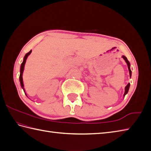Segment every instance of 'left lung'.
<instances>
[{"mask_svg":"<svg viewBox=\"0 0 151 151\" xmlns=\"http://www.w3.org/2000/svg\"><path fill=\"white\" fill-rule=\"evenodd\" d=\"M122 57H123V58L125 60V62H126L127 64V66H128V68H129V73H130V76H131V75H132V71H131L130 70V62H129V60H127V57H125L124 56H122ZM129 88H130V83H129L127 85L126 87H125V89H124V97L125 95H126V94H127L128 91H129Z\"/></svg>","mask_w":151,"mask_h":151,"instance_id":"obj_1","label":"left lung"}]
</instances>
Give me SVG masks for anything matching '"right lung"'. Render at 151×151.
Segmentation results:
<instances>
[{
    "mask_svg": "<svg viewBox=\"0 0 151 151\" xmlns=\"http://www.w3.org/2000/svg\"><path fill=\"white\" fill-rule=\"evenodd\" d=\"M32 52V50H30L29 52L25 54V56L24 57V60H23V62L21 63V69H20V76H19V81H20V83H21V88L23 89V90L24 91V84H23V81H22V73H23V70H24V65H25V63H26V60L27 59L28 56L30 55V53ZM26 94V93H25Z\"/></svg>",
    "mask_w": 151,
    "mask_h": 151,
    "instance_id": "obj_1",
    "label": "right lung"
}]
</instances>
